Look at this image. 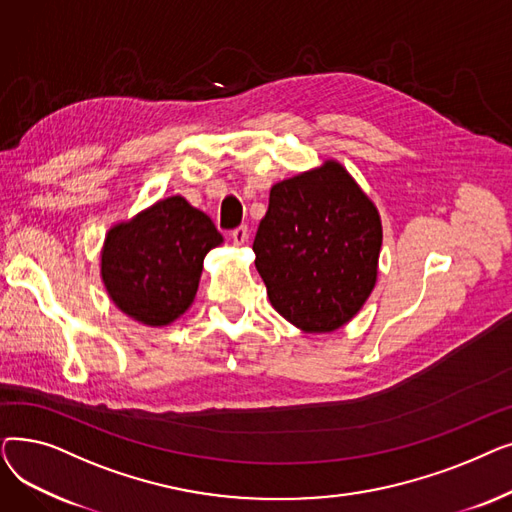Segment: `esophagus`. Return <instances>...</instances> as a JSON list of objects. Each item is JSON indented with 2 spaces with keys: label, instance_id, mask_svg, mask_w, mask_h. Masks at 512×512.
<instances>
[{
  "label": "esophagus",
  "instance_id": "34e87169",
  "mask_svg": "<svg viewBox=\"0 0 512 512\" xmlns=\"http://www.w3.org/2000/svg\"><path fill=\"white\" fill-rule=\"evenodd\" d=\"M230 236L234 240V245H245L247 238H249V228L247 226H238V228H234L230 232Z\"/></svg>",
  "mask_w": 512,
  "mask_h": 512
}]
</instances>
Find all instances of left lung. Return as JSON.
<instances>
[{
	"mask_svg": "<svg viewBox=\"0 0 512 512\" xmlns=\"http://www.w3.org/2000/svg\"><path fill=\"white\" fill-rule=\"evenodd\" d=\"M380 247L378 209L336 161L274 184L253 242L267 297L305 332H334L357 315Z\"/></svg>",
	"mask_w": 512,
	"mask_h": 512,
	"instance_id": "obj_1",
	"label": "left lung"
}]
</instances>
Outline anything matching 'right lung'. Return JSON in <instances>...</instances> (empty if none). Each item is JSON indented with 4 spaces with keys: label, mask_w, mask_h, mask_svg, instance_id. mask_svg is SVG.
<instances>
[{
    "label": "right lung",
    "mask_w": 512,
    "mask_h": 512,
    "mask_svg": "<svg viewBox=\"0 0 512 512\" xmlns=\"http://www.w3.org/2000/svg\"><path fill=\"white\" fill-rule=\"evenodd\" d=\"M222 234L184 197L164 199L107 232L101 276L112 301L147 326H166L191 307L205 255Z\"/></svg>",
    "instance_id": "add662e5"
}]
</instances>
